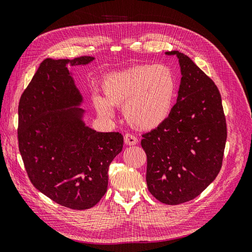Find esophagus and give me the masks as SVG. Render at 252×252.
Returning <instances> with one entry per match:
<instances>
[{
  "mask_svg": "<svg viewBox=\"0 0 252 252\" xmlns=\"http://www.w3.org/2000/svg\"><path fill=\"white\" fill-rule=\"evenodd\" d=\"M124 142H125L126 145H129V146H132V145L138 144V139H136V136H134L133 134L126 133L124 135Z\"/></svg>",
  "mask_w": 252,
  "mask_h": 252,
  "instance_id": "obj_1",
  "label": "esophagus"
}]
</instances>
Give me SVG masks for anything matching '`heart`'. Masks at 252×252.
I'll return each mask as SVG.
<instances>
[{"label": "heart", "mask_w": 252, "mask_h": 252, "mask_svg": "<svg viewBox=\"0 0 252 252\" xmlns=\"http://www.w3.org/2000/svg\"><path fill=\"white\" fill-rule=\"evenodd\" d=\"M102 89L104 97L94 96L98 114L112 118V106H123L129 125L140 130H150L169 118L178 80L169 66L140 64L107 74L103 79Z\"/></svg>", "instance_id": "1"}]
</instances>
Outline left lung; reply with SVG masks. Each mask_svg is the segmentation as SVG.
I'll return each mask as SVG.
<instances>
[{
    "label": "left lung",
    "instance_id": "left-lung-1",
    "mask_svg": "<svg viewBox=\"0 0 252 252\" xmlns=\"http://www.w3.org/2000/svg\"><path fill=\"white\" fill-rule=\"evenodd\" d=\"M181 84L169 118L144 133L146 182L150 193L167 205L193 200L215 181L227 139L220 91L193 61L177 50Z\"/></svg>",
    "mask_w": 252,
    "mask_h": 252
}]
</instances>
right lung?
Returning <instances> with one entry per match:
<instances>
[{
    "label": "right lung",
    "instance_id": "right-lung-1",
    "mask_svg": "<svg viewBox=\"0 0 252 252\" xmlns=\"http://www.w3.org/2000/svg\"><path fill=\"white\" fill-rule=\"evenodd\" d=\"M94 60H44L19 103V149L30 182L53 202L75 210L102 199L109 165L123 148L120 132H97L83 121V97L67 66Z\"/></svg>",
    "mask_w": 252,
    "mask_h": 252
}]
</instances>
